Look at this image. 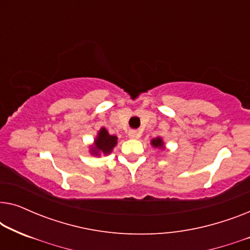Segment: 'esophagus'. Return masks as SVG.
<instances>
[{"label":"esophagus","mask_w":250,"mask_h":250,"mask_svg":"<svg viewBox=\"0 0 250 250\" xmlns=\"http://www.w3.org/2000/svg\"><path fill=\"white\" fill-rule=\"evenodd\" d=\"M128 136L131 139H139V133L138 132H135V131H131L128 133Z\"/></svg>","instance_id":"34e87169"}]
</instances>
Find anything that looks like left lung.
I'll return each mask as SVG.
<instances>
[{
    "label": "left lung",
    "mask_w": 250,
    "mask_h": 250,
    "mask_svg": "<svg viewBox=\"0 0 250 250\" xmlns=\"http://www.w3.org/2000/svg\"><path fill=\"white\" fill-rule=\"evenodd\" d=\"M150 145L156 149H159V150L165 149V143H164V140L160 138V136H157V138L152 139L151 142H150Z\"/></svg>",
    "instance_id": "1"
}]
</instances>
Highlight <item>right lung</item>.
I'll use <instances>...</instances> for the list:
<instances>
[{"mask_svg": "<svg viewBox=\"0 0 250 250\" xmlns=\"http://www.w3.org/2000/svg\"><path fill=\"white\" fill-rule=\"evenodd\" d=\"M118 138L116 135H110L104 127L99 129L98 135L95 136L93 145L90 148V153L92 156L100 157L101 155H110L112 150L117 145Z\"/></svg>", "mask_w": 250, "mask_h": 250, "instance_id": "1", "label": "right lung"}]
</instances>
